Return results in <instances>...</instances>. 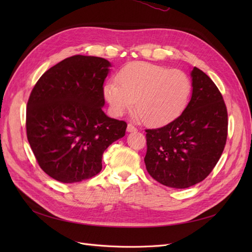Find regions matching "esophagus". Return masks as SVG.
Wrapping results in <instances>:
<instances>
[{
	"label": "esophagus",
	"mask_w": 252,
	"mask_h": 252,
	"mask_svg": "<svg viewBox=\"0 0 252 252\" xmlns=\"http://www.w3.org/2000/svg\"><path fill=\"white\" fill-rule=\"evenodd\" d=\"M127 131L128 132H135V131H138V128L134 127L132 124H128L127 125Z\"/></svg>",
	"instance_id": "esophagus-1"
}]
</instances>
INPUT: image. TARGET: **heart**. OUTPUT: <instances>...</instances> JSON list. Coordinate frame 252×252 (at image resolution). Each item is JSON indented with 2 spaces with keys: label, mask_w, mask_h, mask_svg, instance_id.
Segmentation results:
<instances>
[{
  "label": "heart",
  "mask_w": 252,
  "mask_h": 252,
  "mask_svg": "<svg viewBox=\"0 0 252 252\" xmlns=\"http://www.w3.org/2000/svg\"><path fill=\"white\" fill-rule=\"evenodd\" d=\"M191 83L185 72L147 62H133L117 74V82L104 87L111 110L122 116L133 107L148 126L170 123L185 109Z\"/></svg>",
  "instance_id": "obj_1"
}]
</instances>
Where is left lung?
I'll return each instance as SVG.
<instances>
[{
  "label": "left lung",
  "mask_w": 252,
  "mask_h": 252,
  "mask_svg": "<svg viewBox=\"0 0 252 252\" xmlns=\"http://www.w3.org/2000/svg\"><path fill=\"white\" fill-rule=\"evenodd\" d=\"M191 78V100L181 116L161 128L145 130L148 173L178 189L208 177L223 154L228 133L227 108L219 88L196 67Z\"/></svg>",
  "instance_id": "1"
}]
</instances>
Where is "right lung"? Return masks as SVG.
<instances>
[{
  "label": "right lung",
  "mask_w": 252,
  "mask_h": 252,
  "mask_svg": "<svg viewBox=\"0 0 252 252\" xmlns=\"http://www.w3.org/2000/svg\"><path fill=\"white\" fill-rule=\"evenodd\" d=\"M110 63L72 56L45 72L28 98L26 133L49 177L78 183L102 170L104 151L125 135L126 122L106 116L103 84Z\"/></svg>",
  "instance_id": "1"
}]
</instances>
